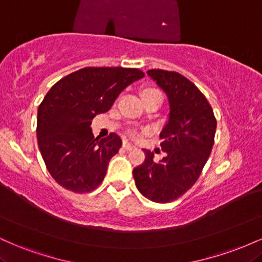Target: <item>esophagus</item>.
Segmentation results:
<instances>
[{
  "label": "esophagus",
  "mask_w": 262,
  "mask_h": 262,
  "mask_svg": "<svg viewBox=\"0 0 262 262\" xmlns=\"http://www.w3.org/2000/svg\"><path fill=\"white\" fill-rule=\"evenodd\" d=\"M123 148L127 149V150H132V149H134L135 146L133 145V144L128 143V141H124V143H123Z\"/></svg>",
  "instance_id": "34e87169"
}]
</instances>
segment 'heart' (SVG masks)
<instances>
[{"instance_id":"obj_1","label":"heart","mask_w":262,"mask_h":262,"mask_svg":"<svg viewBox=\"0 0 262 262\" xmlns=\"http://www.w3.org/2000/svg\"><path fill=\"white\" fill-rule=\"evenodd\" d=\"M149 93H161V92L156 89H145L141 95H149Z\"/></svg>"}]
</instances>
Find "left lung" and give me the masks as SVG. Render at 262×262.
<instances>
[{"label":"left lung","mask_w":262,"mask_h":262,"mask_svg":"<svg viewBox=\"0 0 262 262\" xmlns=\"http://www.w3.org/2000/svg\"><path fill=\"white\" fill-rule=\"evenodd\" d=\"M148 75L169 100V121L160 133L166 155L154 161V152L143 149L145 160L133 170V176L144 197L169 203L187 192L200 177L214 144L217 121L203 93L181 74L152 69Z\"/></svg>","instance_id":"1"}]
</instances>
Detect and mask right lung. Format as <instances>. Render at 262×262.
Returning <instances> with one entry per match:
<instances>
[{"label":"right lung","instance_id":"right-lung-1","mask_svg":"<svg viewBox=\"0 0 262 262\" xmlns=\"http://www.w3.org/2000/svg\"><path fill=\"white\" fill-rule=\"evenodd\" d=\"M144 77L127 68H85L62 77L39 104L37 139L48 171L60 186L86 193L97 188L122 139L92 134V119L106 113L125 87Z\"/></svg>","mask_w":262,"mask_h":262}]
</instances>
